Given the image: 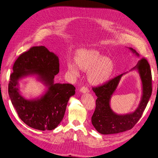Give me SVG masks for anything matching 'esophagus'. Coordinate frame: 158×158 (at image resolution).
Returning a JSON list of instances; mask_svg holds the SVG:
<instances>
[{"instance_id": "obj_1", "label": "esophagus", "mask_w": 158, "mask_h": 158, "mask_svg": "<svg viewBox=\"0 0 158 158\" xmlns=\"http://www.w3.org/2000/svg\"><path fill=\"white\" fill-rule=\"evenodd\" d=\"M80 92L82 94H86V93H89V90L88 89V88H85V87H82L81 89H80Z\"/></svg>"}]
</instances>
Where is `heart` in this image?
<instances>
[{
	"label": "heart",
	"mask_w": 158,
	"mask_h": 158,
	"mask_svg": "<svg viewBox=\"0 0 158 158\" xmlns=\"http://www.w3.org/2000/svg\"><path fill=\"white\" fill-rule=\"evenodd\" d=\"M75 61H69L66 67L73 77L80 76V69L88 72V79L94 85H102L108 81L114 70L110 58L101 55L95 49H82L75 57Z\"/></svg>",
	"instance_id": "obj_1"
}]
</instances>
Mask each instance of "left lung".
<instances>
[{
	"mask_svg": "<svg viewBox=\"0 0 158 158\" xmlns=\"http://www.w3.org/2000/svg\"><path fill=\"white\" fill-rule=\"evenodd\" d=\"M129 48L132 53L139 57L135 49L131 47ZM134 70L138 71L142 82V95L138 106L133 112L125 114H117L110 106L111 97L122 77L126 73L113 78L102 86L92 88L97 99L95 110L92 117V123L99 133L112 135L130 130L142 117L152 94V74L150 65L145 58L140 60L130 71Z\"/></svg>",
	"mask_w": 158,
	"mask_h": 158,
	"instance_id": "1",
	"label": "left lung"
}]
</instances>
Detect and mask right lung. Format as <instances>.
Masks as SVG:
<instances>
[{
  "label": "right lung",
  "instance_id": "obj_1",
  "mask_svg": "<svg viewBox=\"0 0 158 158\" xmlns=\"http://www.w3.org/2000/svg\"><path fill=\"white\" fill-rule=\"evenodd\" d=\"M8 85L11 103L20 118L28 126L40 131L52 130L63 120L69 98L75 95L70 84L54 83L59 73V58L44 46L33 47L22 54L13 66ZM35 76L46 87L40 97L27 99L20 93L19 81Z\"/></svg>",
  "mask_w": 158,
  "mask_h": 158
}]
</instances>
